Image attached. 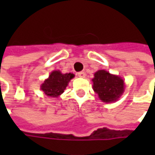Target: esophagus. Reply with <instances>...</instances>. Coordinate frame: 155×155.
I'll list each match as a JSON object with an SVG mask.
<instances>
[{"label": "esophagus", "mask_w": 155, "mask_h": 155, "mask_svg": "<svg viewBox=\"0 0 155 155\" xmlns=\"http://www.w3.org/2000/svg\"><path fill=\"white\" fill-rule=\"evenodd\" d=\"M78 76L79 78H85L86 74H85V72H84V71H80V72L78 73Z\"/></svg>", "instance_id": "obj_1"}]
</instances>
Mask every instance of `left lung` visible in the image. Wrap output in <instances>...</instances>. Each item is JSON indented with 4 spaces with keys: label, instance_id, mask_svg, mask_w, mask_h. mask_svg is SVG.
Returning <instances> with one entry per match:
<instances>
[{
    "label": "left lung",
    "instance_id": "left-lung-1",
    "mask_svg": "<svg viewBox=\"0 0 155 155\" xmlns=\"http://www.w3.org/2000/svg\"><path fill=\"white\" fill-rule=\"evenodd\" d=\"M93 90L104 103H114L124 92V81L121 77L110 73L105 70H99L94 73Z\"/></svg>",
    "mask_w": 155,
    "mask_h": 155
}]
</instances>
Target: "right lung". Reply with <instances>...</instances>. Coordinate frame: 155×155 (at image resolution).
<instances>
[{
  "label": "right lung",
  "mask_w": 155,
  "mask_h": 155,
  "mask_svg": "<svg viewBox=\"0 0 155 155\" xmlns=\"http://www.w3.org/2000/svg\"><path fill=\"white\" fill-rule=\"evenodd\" d=\"M72 73L64 74L60 71H52L49 77L41 84L40 89L46 97L57 98L62 94L70 81L74 78Z\"/></svg>",
  "instance_id": "right-lung-1"
}]
</instances>
